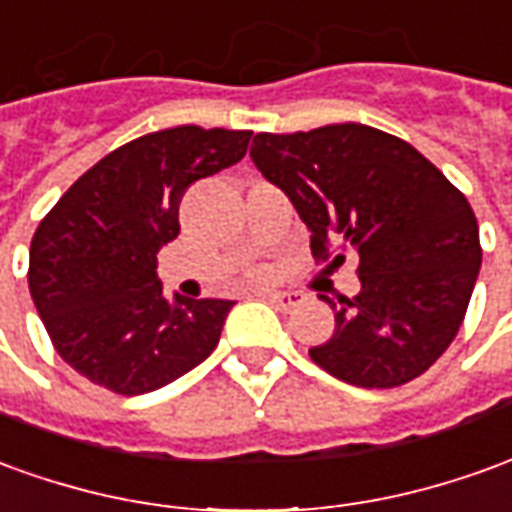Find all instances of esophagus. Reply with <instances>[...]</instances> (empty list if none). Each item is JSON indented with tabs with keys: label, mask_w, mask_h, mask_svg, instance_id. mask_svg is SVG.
I'll return each instance as SVG.
<instances>
[{
	"label": "esophagus",
	"mask_w": 512,
	"mask_h": 512,
	"mask_svg": "<svg viewBox=\"0 0 512 512\" xmlns=\"http://www.w3.org/2000/svg\"><path fill=\"white\" fill-rule=\"evenodd\" d=\"M266 299L277 310H291V307L299 305V293H266Z\"/></svg>",
	"instance_id": "1"
}]
</instances>
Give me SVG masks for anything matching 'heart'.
I'll return each instance as SVG.
<instances>
[{
	"instance_id": "1",
	"label": "heart",
	"mask_w": 512,
	"mask_h": 512,
	"mask_svg": "<svg viewBox=\"0 0 512 512\" xmlns=\"http://www.w3.org/2000/svg\"><path fill=\"white\" fill-rule=\"evenodd\" d=\"M257 277H260V274H257Z\"/></svg>"
}]
</instances>
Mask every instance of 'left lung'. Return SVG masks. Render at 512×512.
<instances>
[{
	"instance_id": "8db88e82",
	"label": "left lung",
	"mask_w": 512,
	"mask_h": 512,
	"mask_svg": "<svg viewBox=\"0 0 512 512\" xmlns=\"http://www.w3.org/2000/svg\"><path fill=\"white\" fill-rule=\"evenodd\" d=\"M252 160L307 224L316 263L360 260L357 296H321L335 332L313 363L357 388L421 377L455 341L480 274L466 196L407 141L352 121L257 132Z\"/></svg>"
}]
</instances>
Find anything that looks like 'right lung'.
Listing matches in <instances>:
<instances>
[{
  "label": "right lung",
  "instance_id": "right-lung-1",
  "mask_svg": "<svg viewBox=\"0 0 512 512\" xmlns=\"http://www.w3.org/2000/svg\"><path fill=\"white\" fill-rule=\"evenodd\" d=\"M249 130L196 124L113 149L46 213L30 244V293L57 355L94 385L138 396L199 366L232 302L163 296L160 246L180 235L191 182L246 155Z\"/></svg>",
  "mask_w": 512,
  "mask_h": 512
}]
</instances>
